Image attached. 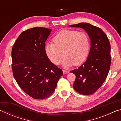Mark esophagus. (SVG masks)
<instances>
[{
  "mask_svg": "<svg viewBox=\"0 0 121 121\" xmlns=\"http://www.w3.org/2000/svg\"><path fill=\"white\" fill-rule=\"evenodd\" d=\"M62 71H63V74H65V73H69L68 71H67V70H63Z\"/></svg>",
  "mask_w": 121,
  "mask_h": 121,
  "instance_id": "obj_1",
  "label": "esophagus"
}]
</instances>
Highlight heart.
<instances>
[{
    "label": "heart",
    "instance_id": "1",
    "mask_svg": "<svg viewBox=\"0 0 121 121\" xmlns=\"http://www.w3.org/2000/svg\"><path fill=\"white\" fill-rule=\"evenodd\" d=\"M53 42L54 44L46 45L45 51L48 59L55 65L62 62L64 55L66 58L63 64L65 67L80 65L86 58L90 42L84 32L62 30L54 37Z\"/></svg>",
    "mask_w": 121,
    "mask_h": 121
}]
</instances>
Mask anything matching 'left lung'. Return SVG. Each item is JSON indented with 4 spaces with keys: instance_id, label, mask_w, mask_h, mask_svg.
<instances>
[{
    "instance_id": "1",
    "label": "left lung",
    "mask_w": 121,
    "mask_h": 121,
    "mask_svg": "<svg viewBox=\"0 0 121 121\" xmlns=\"http://www.w3.org/2000/svg\"><path fill=\"white\" fill-rule=\"evenodd\" d=\"M84 29L91 40V48L85 62L70 71L76 76L73 89L83 95L94 93L105 82L109 73L111 56L110 44L101 29L88 23L69 25Z\"/></svg>"
}]
</instances>
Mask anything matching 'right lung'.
I'll return each mask as SVG.
<instances>
[{"mask_svg": "<svg viewBox=\"0 0 121 121\" xmlns=\"http://www.w3.org/2000/svg\"><path fill=\"white\" fill-rule=\"evenodd\" d=\"M51 31L43 27L29 29L20 35L12 50L14 78L24 92L36 99L50 97L63 75L46 53L45 42Z\"/></svg>", "mask_w": 121, "mask_h": 121, "instance_id": "obj_1", "label": "right lung"}]
</instances>
